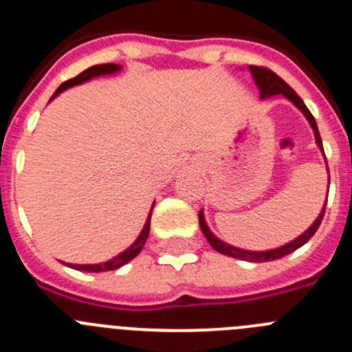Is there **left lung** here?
<instances>
[{
	"label": "left lung",
	"instance_id": "left-lung-1",
	"mask_svg": "<svg viewBox=\"0 0 352 352\" xmlns=\"http://www.w3.org/2000/svg\"><path fill=\"white\" fill-rule=\"evenodd\" d=\"M248 68H250L252 77H254V80H256V84H257V88H259L261 98H268V96H273V95H284L287 100H291L292 104L296 105L301 113L305 114V118L309 120L310 126H312V130H314V135H316L317 146L322 149V141H321V135H319V130H317L316 120H314L312 113H310L309 109H307L305 102L296 95V91H294V89H292L291 86H289V84L282 79V77L276 76L275 72L270 70V68L256 67V65H250ZM322 151H324V149H322ZM328 174H329V170H328ZM324 210H326V203H324V206H322V211L319 213V217L316 219V222H314L312 226H310L309 229L303 232V234L298 236L296 239H292L291 243L284 245V247L273 248V250H264V252L243 250V248H236V247H232V245L223 243L222 239H219L217 236L213 234V232L210 231V227L206 226V220H204L203 211H199V226H201V231H203V234L206 236V239L210 241L211 247H213L217 252H220V254H223V256L236 257V259H243V261H252V263H266V261L280 259V257L287 256V254H291V252H294V250H298L300 247H303V245L307 243V241H309L314 234H316V231L319 229V226H321V220H322V217H324Z\"/></svg>",
	"mask_w": 352,
	"mask_h": 352
}]
</instances>
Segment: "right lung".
<instances>
[{
	"label": "right lung",
	"mask_w": 352,
	"mask_h": 352,
	"mask_svg": "<svg viewBox=\"0 0 352 352\" xmlns=\"http://www.w3.org/2000/svg\"><path fill=\"white\" fill-rule=\"evenodd\" d=\"M118 70H121V67H120V65H114V63L95 65V67H89L88 70L80 72L79 76L74 77V79L65 80L60 88L56 89V93L52 95V98H56V96L60 95L61 91L72 88V86H77V84L86 82V80L93 79V77L109 76V74H114V72H118ZM52 98H51V100H52ZM151 211H153V206H151ZM151 211H149L148 220H146V223H144V227H142V231H141V234H139V238L135 239V241H133V243L130 245V247L126 248L125 252H121V254H118L116 257H113V259H109V261H105V263H100V264H68V266H70V268H74V270H79V272H89V273L111 272V270L121 268L123 264H126L129 261H132L133 257L138 256L139 252L142 250V247H144L146 239H148V234H149V220H151Z\"/></svg>",
	"instance_id": "right-lung-1"
}]
</instances>
